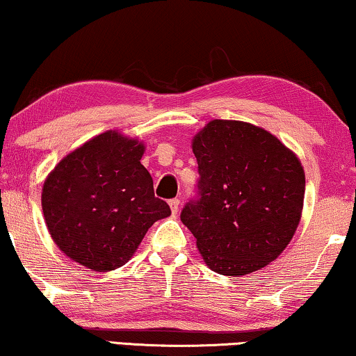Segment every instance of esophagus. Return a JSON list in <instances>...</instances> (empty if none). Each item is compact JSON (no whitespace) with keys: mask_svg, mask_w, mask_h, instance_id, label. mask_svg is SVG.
<instances>
[{"mask_svg":"<svg viewBox=\"0 0 356 356\" xmlns=\"http://www.w3.org/2000/svg\"><path fill=\"white\" fill-rule=\"evenodd\" d=\"M168 205H170V210H172V213L177 215L178 213V209H179V200L178 199H172L168 202Z\"/></svg>","mask_w":356,"mask_h":356,"instance_id":"34e87169","label":"esophagus"}]
</instances>
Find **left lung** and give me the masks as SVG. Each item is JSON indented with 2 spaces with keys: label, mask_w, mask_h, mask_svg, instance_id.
<instances>
[{
  "label": "left lung",
  "mask_w": 356,
  "mask_h": 356,
  "mask_svg": "<svg viewBox=\"0 0 356 356\" xmlns=\"http://www.w3.org/2000/svg\"><path fill=\"white\" fill-rule=\"evenodd\" d=\"M199 194L181 221L210 270L244 276L276 260L296 234L305 197L298 157L264 128L210 120L193 138Z\"/></svg>",
  "instance_id": "left-lung-1"
}]
</instances>
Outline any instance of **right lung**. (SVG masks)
Returning a JSON list of instances; mask_svg holds the SVG:
<instances>
[{"label": "right lung", "mask_w": 356, "mask_h": 356, "mask_svg": "<svg viewBox=\"0 0 356 356\" xmlns=\"http://www.w3.org/2000/svg\"><path fill=\"white\" fill-rule=\"evenodd\" d=\"M144 143L101 133L56 165L41 189L46 226L70 260L92 271L125 265L157 220L172 213L154 195Z\"/></svg>", "instance_id": "1"}]
</instances>
